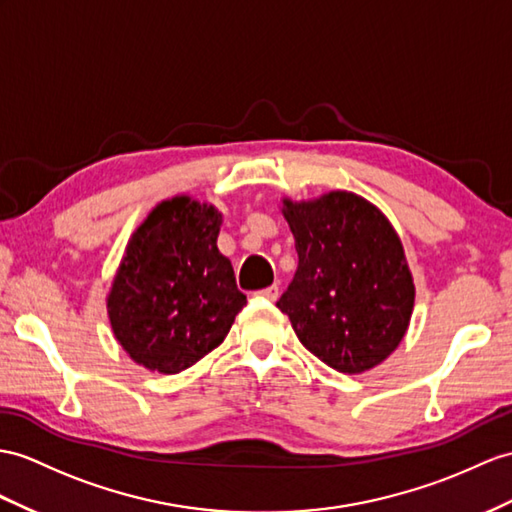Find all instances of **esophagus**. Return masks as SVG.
<instances>
[{
    "instance_id": "esophagus-1",
    "label": "esophagus",
    "mask_w": 512,
    "mask_h": 512,
    "mask_svg": "<svg viewBox=\"0 0 512 512\" xmlns=\"http://www.w3.org/2000/svg\"><path fill=\"white\" fill-rule=\"evenodd\" d=\"M256 295L267 299V302H276L280 295V289H278V284H271V286H267V289H260Z\"/></svg>"
}]
</instances>
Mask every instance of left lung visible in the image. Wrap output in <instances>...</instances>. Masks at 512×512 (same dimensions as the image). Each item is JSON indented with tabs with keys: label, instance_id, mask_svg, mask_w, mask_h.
Wrapping results in <instances>:
<instances>
[{
	"label": "left lung",
	"instance_id": "8db88e82",
	"mask_svg": "<svg viewBox=\"0 0 512 512\" xmlns=\"http://www.w3.org/2000/svg\"><path fill=\"white\" fill-rule=\"evenodd\" d=\"M297 271L278 308L310 354L343 373L380 365L404 339L415 284L391 223L367 199L336 191L284 199Z\"/></svg>",
	"mask_w": 512,
	"mask_h": 512
}]
</instances>
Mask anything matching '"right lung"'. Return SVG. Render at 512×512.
I'll list each match as a JSON object with an SVG mask.
<instances>
[{
  "mask_svg": "<svg viewBox=\"0 0 512 512\" xmlns=\"http://www.w3.org/2000/svg\"><path fill=\"white\" fill-rule=\"evenodd\" d=\"M221 215L173 197L134 232L108 295L112 332L134 363L178 373L213 352L247 304L217 249Z\"/></svg>",
  "mask_w": 512,
  "mask_h": 512,
  "instance_id": "add662e5",
  "label": "right lung"
}]
</instances>
